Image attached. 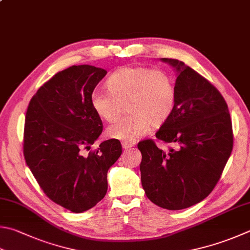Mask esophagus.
Instances as JSON below:
<instances>
[{
  "mask_svg": "<svg viewBox=\"0 0 250 250\" xmlns=\"http://www.w3.org/2000/svg\"><path fill=\"white\" fill-rule=\"evenodd\" d=\"M134 146H135L134 141H123V143H122V147H123L125 150L134 147Z\"/></svg>",
  "mask_w": 250,
  "mask_h": 250,
  "instance_id": "1",
  "label": "esophagus"
}]
</instances>
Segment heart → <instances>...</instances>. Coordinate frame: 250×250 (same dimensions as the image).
<instances>
[{
  "mask_svg": "<svg viewBox=\"0 0 250 250\" xmlns=\"http://www.w3.org/2000/svg\"><path fill=\"white\" fill-rule=\"evenodd\" d=\"M106 87L109 91L97 89L90 96L96 114L112 123L124 112L125 104L129 112L107 128L111 138L134 141L147 133L150 125H163L175 109V83L167 70L122 67L107 79Z\"/></svg>",
  "mask_w": 250,
  "mask_h": 250,
  "instance_id": "heart-1",
  "label": "heart"
}]
</instances>
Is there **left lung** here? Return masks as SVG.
<instances>
[{
	"instance_id": "obj_1",
	"label": "left lung",
	"mask_w": 250,
	"mask_h": 250,
	"mask_svg": "<svg viewBox=\"0 0 250 250\" xmlns=\"http://www.w3.org/2000/svg\"><path fill=\"white\" fill-rule=\"evenodd\" d=\"M177 72L176 104L152 139L138 144L141 185L154 205L182 210L213 190L233 149L228 104L212 83L178 60L161 59Z\"/></svg>"
}]
</instances>
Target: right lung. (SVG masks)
I'll list each match as a JSON object with an SVG mask.
<instances>
[{
    "label": "right lung",
    "instance_id": "1",
    "mask_svg": "<svg viewBox=\"0 0 250 250\" xmlns=\"http://www.w3.org/2000/svg\"><path fill=\"white\" fill-rule=\"evenodd\" d=\"M106 70L74 65L39 88L28 105L23 157L49 198L75 213L95 207L107 190V171L122 154L117 139L91 150L102 121L90 96Z\"/></svg>",
    "mask_w": 250,
    "mask_h": 250
}]
</instances>
